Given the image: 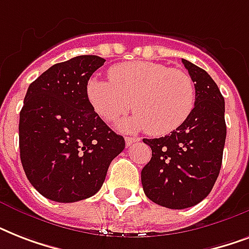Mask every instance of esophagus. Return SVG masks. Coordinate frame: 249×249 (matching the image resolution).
<instances>
[{"label": "esophagus", "instance_id": "1", "mask_svg": "<svg viewBox=\"0 0 249 249\" xmlns=\"http://www.w3.org/2000/svg\"><path fill=\"white\" fill-rule=\"evenodd\" d=\"M140 141V138H132V137H125V144H126V147H129L130 144L136 143V142H138Z\"/></svg>", "mask_w": 249, "mask_h": 249}]
</instances>
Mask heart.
<instances>
[{
    "instance_id": "obj_1",
    "label": "heart",
    "mask_w": 249,
    "mask_h": 249,
    "mask_svg": "<svg viewBox=\"0 0 249 249\" xmlns=\"http://www.w3.org/2000/svg\"><path fill=\"white\" fill-rule=\"evenodd\" d=\"M109 81L91 79L88 98L94 111L112 121L128 109L134 115L120 123L125 130L165 136L179 128L195 105V86L189 73L155 62H126L108 72Z\"/></svg>"
}]
</instances>
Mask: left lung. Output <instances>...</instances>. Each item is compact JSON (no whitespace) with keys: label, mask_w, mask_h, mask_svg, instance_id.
Segmentation results:
<instances>
[{"label":"left lung","mask_w":249,"mask_h":249,"mask_svg":"<svg viewBox=\"0 0 249 249\" xmlns=\"http://www.w3.org/2000/svg\"><path fill=\"white\" fill-rule=\"evenodd\" d=\"M182 63L195 83V105L183 124L165 137L143 142L151 160L141 172L146 196L170 209L196 205L214 186L226 140L225 99L217 84L186 59Z\"/></svg>","instance_id":"8db88e82"}]
</instances>
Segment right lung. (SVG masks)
I'll list each match as a JSON object with an SVG mask.
<instances>
[{
    "label": "right lung",
    "instance_id": "right-lung-1",
    "mask_svg": "<svg viewBox=\"0 0 249 249\" xmlns=\"http://www.w3.org/2000/svg\"><path fill=\"white\" fill-rule=\"evenodd\" d=\"M106 60L79 55L56 63L29 85L19 119V148L31 185L50 200L93 196L125 147L88 98V81Z\"/></svg>",
    "mask_w": 249,
    "mask_h": 249
}]
</instances>
